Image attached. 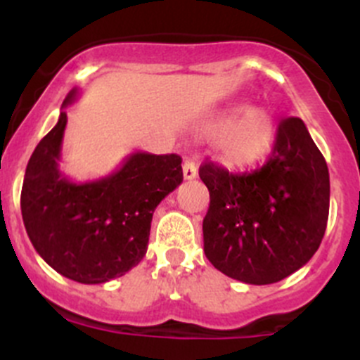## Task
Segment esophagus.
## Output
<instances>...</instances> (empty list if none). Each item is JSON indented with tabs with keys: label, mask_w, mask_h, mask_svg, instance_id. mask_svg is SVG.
I'll list each match as a JSON object with an SVG mask.
<instances>
[{
	"label": "esophagus",
	"mask_w": 360,
	"mask_h": 360,
	"mask_svg": "<svg viewBox=\"0 0 360 360\" xmlns=\"http://www.w3.org/2000/svg\"><path fill=\"white\" fill-rule=\"evenodd\" d=\"M197 174H198V169H197V165H195L193 160H190V158L184 160V165H183L184 179H188V181L195 179V177H197Z\"/></svg>",
	"instance_id": "34e87169"
}]
</instances>
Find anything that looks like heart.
Returning <instances> with one entry per match:
<instances>
[{
    "label": "heart",
    "instance_id": "heart-1",
    "mask_svg": "<svg viewBox=\"0 0 360 360\" xmlns=\"http://www.w3.org/2000/svg\"><path fill=\"white\" fill-rule=\"evenodd\" d=\"M216 143L217 158L230 169H248L263 162L277 143L275 116L266 108H235L207 123Z\"/></svg>",
    "mask_w": 360,
    "mask_h": 360
}]
</instances>
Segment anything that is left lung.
Instances as JSON below:
<instances>
[{"label":"left lung","instance_id":"1","mask_svg":"<svg viewBox=\"0 0 360 360\" xmlns=\"http://www.w3.org/2000/svg\"><path fill=\"white\" fill-rule=\"evenodd\" d=\"M210 195L203 250L214 268L235 281L266 285L308 263L329 216V170L307 125H278L274 153L254 172L200 167Z\"/></svg>","mask_w":360,"mask_h":360}]
</instances>
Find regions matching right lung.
Returning a JSON list of instances; mask_svg holds the SVG:
<instances>
[{
    "mask_svg": "<svg viewBox=\"0 0 360 360\" xmlns=\"http://www.w3.org/2000/svg\"><path fill=\"white\" fill-rule=\"evenodd\" d=\"M72 89L59 122L39 141L25 169L20 209L29 240L57 274L104 284L143 259L158 203L183 183L181 157L134 151L110 176L76 183L60 170Z\"/></svg>",
    "mask_w": 360,
    "mask_h": 360,
    "instance_id": "obj_1",
    "label": "right lung"
}]
</instances>
